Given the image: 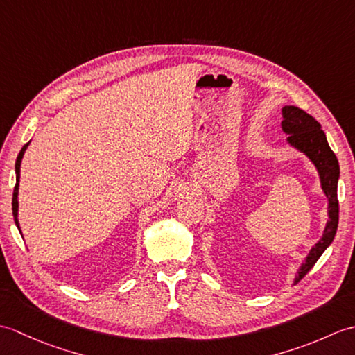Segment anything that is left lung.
<instances>
[{
    "mask_svg": "<svg viewBox=\"0 0 355 355\" xmlns=\"http://www.w3.org/2000/svg\"><path fill=\"white\" fill-rule=\"evenodd\" d=\"M282 130L288 134V143L291 146L304 153L314 163L319 171L322 189L328 198V216L323 236L315 244L310 254L306 256L302 267L299 268L297 276L294 279V284H297L308 271H310L314 263L327 250V247L333 243L336 236L337 225H338V200H337V182L340 175L338 169V162L336 154L331 150L325 132L320 130V123L313 116L306 114L304 110L297 107H284L282 108Z\"/></svg>",
    "mask_w": 355,
    "mask_h": 355,
    "instance_id": "1",
    "label": "left lung"
}]
</instances>
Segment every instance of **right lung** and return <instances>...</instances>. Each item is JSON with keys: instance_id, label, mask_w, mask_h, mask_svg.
<instances>
[{"instance_id": "right-lung-1", "label": "right lung", "mask_w": 355, "mask_h": 355, "mask_svg": "<svg viewBox=\"0 0 355 355\" xmlns=\"http://www.w3.org/2000/svg\"><path fill=\"white\" fill-rule=\"evenodd\" d=\"M27 145L22 146V149L19 150L18 158H17V163H15V172H17V184H15V189H13V198H12V210H13V218H15V224L18 225L19 229V224H18V187H19V168H21V160H22V155H24V150L27 149Z\"/></svg>"}]
</instances>
